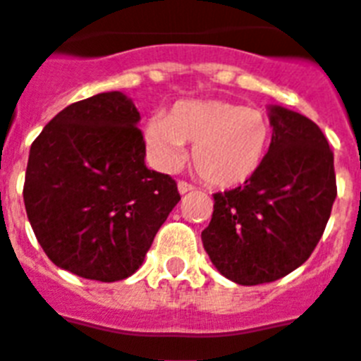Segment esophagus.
Returning a JSON list of instances; mask_svg holds the SVG:
<instances>
[{
    "mask_svg": "<svg viewBox=\"0 0 361 361\" xmlns=\"http://www.w3.org/2000/svg\"><path fill=\"white\" fill-rule=\"evenodd\" d=\"M178 191H180V195H185V192L195 191V185L187 183V181H178Z\"/></svg>",
    "mask_w": 361,
    "mask_h": 361,
    "instance_id": "esophagus-1",
    "label": "esophagus"
}]
</instances>
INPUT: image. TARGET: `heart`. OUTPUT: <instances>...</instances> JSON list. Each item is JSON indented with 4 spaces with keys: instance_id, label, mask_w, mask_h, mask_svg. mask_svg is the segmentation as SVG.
I'll return each instance as SVG.
<instances>
[{
    "instance_id": "1",
    "label": "heart",
    "mask_w": 361,
    "mask_h": 361,
    "mask_svg": "<svg viewBox=\"0 0 361 361\" xmlns=\"http://www.w3.org/2000/svg\"><path fill=\"white\" fill-rule=\"evenodd\" d=\"M144 140L157 166L176 170L185 161V142L192 146L198 176L214 187H238L262 166L271 121L258 109L231 101H181L169 116L153 114Z\"/></svg>"
}]
</instances>
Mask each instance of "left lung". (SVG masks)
Segmentation results:
<instances>
[{"label": "left lung", "mask_w": 361, "mask_h": 361, "mask_svg": "<svg viewBox=\"0 0 361 361\" xmlns=\"http://www.w3.org/2000/svg\"><path fill=\"white\" fill-rule=\"evenodd\" d=\"M271 144L262 166L232 191L215 192L202 243L219 274L238 285L271 283L314 251L337 197L334 153L319 125L268 106Z\"/></svg>", "instance_id": "left-lung-1"}]
</instances>
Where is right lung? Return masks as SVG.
<instances>
[{
    "label": "right lung",
    "instance_id": "1",
    "mask_svg": "<svg viewBox=\"0 0 361 361\" xmlns=\"http://www.w3.org/2000/svg\"><path fill=\"white\" fill-rule=\"evenodd\" d=\"M138 121L125 93H99L54 116L31 144L25 212L58 268L103 283L129 277L180 202L176 181L144 163Z\"/></svg>",
    "mask_w": 361,
    "mask_h": 361
}]
</instances>
